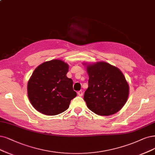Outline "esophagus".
I'll return each instance as SVG.
<instances>
[{
	"instance_id": "34e87169",
	"label": "esophagus",
	"mask_w": 155,
	"mask_h": 155,
	"mask_svg": "<svg viewBox=\"0 0 155 155\" xmlns=\"http://www.w3.org/2000/svg\"><path fill=\"white\" fill-rule=\"evenodd\" d=\"M77 94H78V95L79 96H82L83 95V91L82 90L79 91H78V92H77Z\"/></svg>"
}]
</instances>
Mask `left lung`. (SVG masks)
Wrapping results in <instances>:
<instances>
[{"label":"left lung","mask_w":155,"mask_h":155,"mask_svg":"<svg viewBox=\"0 0 155 155\" xmlns=\"http://www.w3.org/2000/svg\"><path fill=\"white\" fill-rule=\"evenodd\" d=\"M88 88L84 100L87 107L99 116L117 112L127 101L129 86L119 69L105 62L87 65Z\"/></svg>","instance_id":"1"}]
</instances>
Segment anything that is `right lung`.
I'll use <instances>...</instances> for the list:
<instances>
[{
    "label": "right lung",
    "instance_id": "add662e5",
    "mask_svg": "<svg viewBox=\"0 0 155 155\" xmlns=\"http://www.w3.org/2000/svg\"><path fill=\"white\" fill-rule=\"evenodd\" d=\"M68 65L61 60L45 62L34 71L27 84V93L34 108L47 116L67 110L77 93L72 79L66 77Z\"/></svg>",
    "mask_w": 155,
    "mask_h": 155
}]
</instances>
